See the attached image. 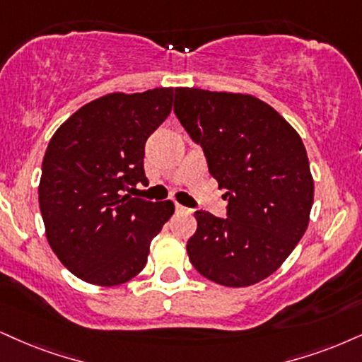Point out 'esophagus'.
Instances as JSON below:
<instances>
[{
  "mask_svg": "<svg viewBox=\"0 0 362 362\" xmlns=\"http://www.w3.org/2000/svg\"><path fill=\"white\" fill-rule=\"evenodd\" d=\"M176 211H180V213H188L189 209H188V208H185V206H181V204H177V203H176Z\"/></svg>",
  "mask_w": 362,
  "mask_h": 362,
  "instance_id": "1",
  "label": "esophagus"
}]
</instances>
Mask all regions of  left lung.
<instances>
[{
	"mask_svg": "<svg viewBox=\"0 0 362 362\" xmlns=\"http://www.w3.org/2000/svg\"><path fill=\"white\" fill-rule=\"evenodd\" d=\"M174 114L225 189L226 218L194 213L189 262L208 280L248 287L274 274L304 236L314 180L304 142L253 95L180 87Z\"/></svg>",
	"mask_w": 362,
	"mask_h": 362,
	"instance_id": "1",
	"label": "left lung"
}]
</instances>
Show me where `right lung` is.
I'll return each mask as SVG.
<instances>
[{"mask_svg":"<svg viewBox=\"0 0 362 362\" xmlns=\"http://www.w3.org/2000/svg\"><path fill=\"white\" fill-rule=\"evenodd\" d=\"M173 88L107 93L57 129L42 164L38 202L47 240L83 282L114 287L146 267L173 202L131 198L147 185V137L171 112Z\"/></svg>","mask_w":362,"mask_h":362,"instance_id":"1","label":"right lung"}]
</instances>
